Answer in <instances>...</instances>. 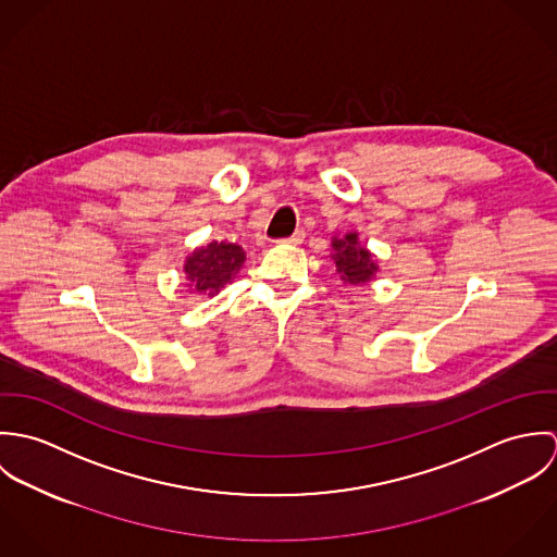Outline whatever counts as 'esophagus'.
<instances>
[{"label": "esophagus", "mask_w": 557, "mask_h": 557, "mask_svg": "<svg viewBox=\"0 0 557 557\" xmlns=\"http://www.w3.org/2000/svg\"><path fill=\"white\" fill-rule=\"evenodd\" d=\"M302 239H305V232L302 230H298L294 236H289V238L283 239V242H287V244H294V246H298V244H302Z\"/></svg>", "instance_id": "1"}]
</instances>
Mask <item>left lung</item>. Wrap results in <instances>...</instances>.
Listing matches in <instances>:
<instances>
[{"instance_id": "left-lung-1", "label": "left lung", "mask_w": 557, "mask_h": 557, "mask_svg": "<svg viewBox=\"0 0 557 557\" xmlns=\"http://www.w3.org/2000/svg\"><path fill=\"white\" fill-rule=\"evenodd\" d=\"M332 259L341 278L349 285H364L375 278L380 265L369 248H364L358 234L349 232L341 238H332Z\"/></svg>"}]
</instances>
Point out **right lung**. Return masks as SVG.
<instances>
[{"label":"right lung","instance_id":"obj_1","mask_svg":"<svg viewBox=\"0 0 557 557\" xmlns=\"http://www.w3.org/2000/svg\"><path fill=\"white\" fill-rule=\"evenodd\" d=\"M246 255L236 242H210L195 248L184 261V274L193 294L216 296L242 268Z\"/></svg>","mask_w":557,"mask_h":557}]
</instances>
